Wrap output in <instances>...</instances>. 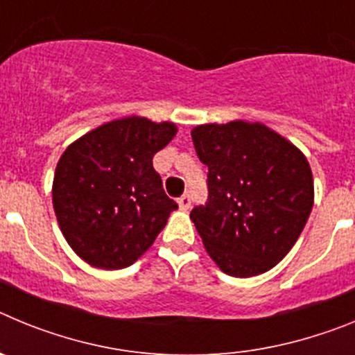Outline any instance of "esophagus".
<instances>
[{
    "instance_id": "obj_1",
    "label": "esophagus",
    "mask_w": 355,
    "mask_h": 355,
    "mask_svg": "<svg viewBox=\"0 0 355 355\" xmlns=\"http://www.w3.org/2000/svg\"><path fill=\"white\" fill-rule=\"evenodd\" d=\"M178 202H180L181 209H188L190 208V205H192V197H190V193H183V196L178 199Z\"/></svg>"
}]
</instances>
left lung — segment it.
<instances>
[{
    "mask_svg": "<svg viewBox=\"0 0 355 355\" xmlns=\"http://www.w3.org/2000/svg\"><path fill=\"white\" fill-rule=\"evenodd\" d=\"M208 165V200L190 218L222 270L252 277L290 252L313 209L306 156L259 122L234 121L192 130Z\"/></svg>",
    "mask_w": 355,
    "mask_h": 355,
    "instance_id": "left-lung-1",
    "label": "left lung"
}]
</instances>
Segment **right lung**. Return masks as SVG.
Listing matches in <instances>:
<instances>
[{
	"mask_svg": "<svg viewBox=\"0 0 355 355\" xmlns=\"http://www.w3.org/2000/svg\"><path fill=\"white\" fill-rule=\"evenodd\" d=\"M175 135L172 122L112 121L65 149L53 181L62 233L83 261L117 270L153 245L171 211L153 156Z\"/></svg>",
	"mask_w": 355,
	"mask_h": 355,
	"instance_id": "right-lung-1",
	"label": "right lung"
}]
</instances>
